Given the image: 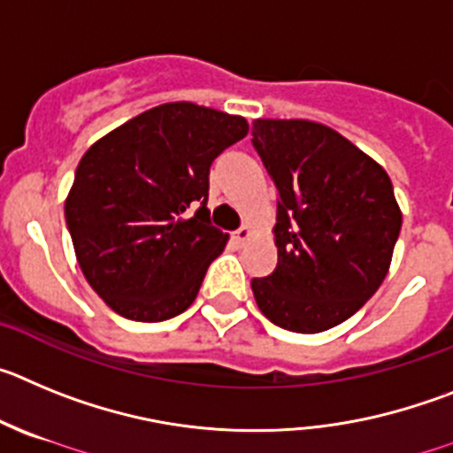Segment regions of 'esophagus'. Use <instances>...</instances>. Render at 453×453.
<instances>
[{
  "label": "esophagus",
  "mask_w": 453,
  "mask_h": 453,
  "mask_svg": "<svg viewBox=\"0 0 453 453\" xmlns=\"http://www.w3.org/2000/svg\"><path fill=\"white\" fill-rule=\"evenodd\" d=\"M252 234H255V230H252L250 226H242V227H239V230L234 232V236H232V239H234L236 246H243V243L250 242Z\"/></svg>",
  "instance_id": "obj_1"
}]
</instances>
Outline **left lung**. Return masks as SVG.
<instances>
[{
	"mask_svg": "<svg viewBox=\"0 0 453 453\" xmlns=\"http://www.w3.org/2000/svg\"><path fill=\"white\" fill-rule=\"evenodd\" d=\"M252 144L280 194L277 268L252 280L277 327L318 334L348 320L388 275L402 227L393 182L341 133L309 119H255Z\"/></svg>",
	"mask_w": 453,
	"mask_h": 453,
	"instance_id": "left-lung-1",
	"label": "left lung"
}]
</instances>
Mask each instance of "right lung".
I'll list each match as a JSON object with an SVG mask.
<instances>
[{
	"label": "right lung",
	"instance_id": "right-lung-1",
	"mask_svg": "<svg viewBox=\"0 0 453 453\" xmlns=\"http://www.w3.org/2000/svg\"><path fill=\"white\" fill-rule=\"evenodd\" d=\"M246 135L243 117L173 101L85 150L65 219L85 280L112 311L160 323L191 307L230 239L210 223V166ZM194 200L203 203L189 218Z\"/></svg>",
	"mask_w": 453,
	"mask_h": 453
}]
</instances>
